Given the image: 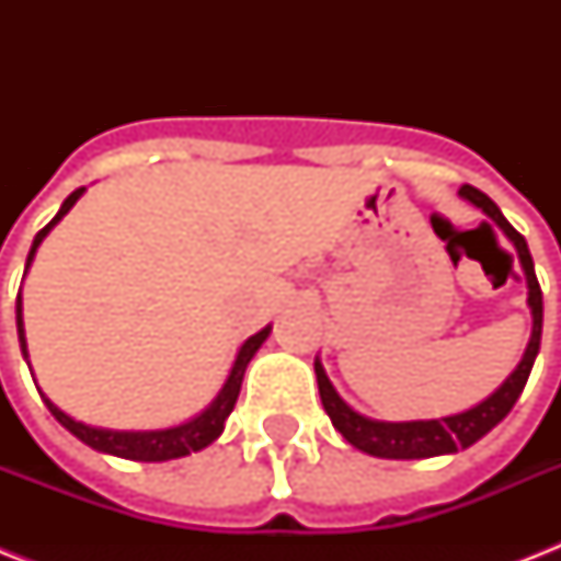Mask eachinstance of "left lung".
Wrapping results in <instances>:
<instances>
[{
	"label": "left lung",
	"instance_id": "obj_1",
	"mask_svg": "<svg viewBox=\"0 0 561 561\" xmlns=\"http://www.w3.org/2000/svg\"><path fill=\"white\" fill-rule=\"evenodd\" d=\"M460 197H466V201L474 203L478 209L486 211L489 218L504 229V236L513 241L515 250H518L522 267L524 273H527V288H530V294H527V306H530L533 311L530 343H527V352H524L522 364L515 367V373L510 375L489 399H483L471 410H462L457 416L425 419V422H378V419L360 416L358 410H352L350 404L337 396V390H334L332 381H329V375H325L323 364L314 360L317 387H320V399H323V408L325 413H329V419H332V425L341 431L346 443L355 445L358 451L373 454V457H387V460H425V457L454 454L460 451V448L474 445L480 436H486L489 431L513 410V404L518 401V396H522L524 383L530 378L536 355H539L541 288L539 279H536V271H533L530 247H527L522 232L504 218V211L497 209L495 201L486 197L480 188L460 186Z\"/></svg>",
	"mask_w": 561,
	"mask_h": 561
}]
</instances>
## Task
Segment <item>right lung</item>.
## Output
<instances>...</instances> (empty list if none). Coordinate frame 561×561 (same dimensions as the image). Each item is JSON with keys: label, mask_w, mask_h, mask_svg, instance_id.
Listing matches in <instances>:
<instances>
[{"label": "right lung", "mask_w": 561, "mask_h": 561, "mask_svg": "<svg viewBox=\"0 0 561 561\" xmlns=\"http://www.w3.org/2000/svg\"><path fill=\"white\" fill-rule=\"evenodd\" d=\"M81 194H83V186L75 188V192L66 197L64 206H60V211H57L55 218L48 220L46 227L39 229L37 238H34V244H31L25 271H28L31 262H34V253H37L39 241L48 236V229L55 227L57 220L64 218L66 211L72 209ZM16 332H20L22 358H28V346H25V329H22V299L20 297H16ZM267 334H271V325H267V329H262L259 334H253V337H247L244 346L238 350V358H236V364H232V373H229L227 383L220 387V392L215 396V401H211L209 408L203 410V413H197L194 419H188V422H183V425L165 427V431H107V427L83 425V422H75L72 416H66L64 410L57 408V404H51V401H48L43 392H39V396H43V401H46V408L51 410V416H55L57 422H60L66 431H69V434H75L78 439H81V443H87L90 448H95V451H104V454H113V457H125V460H139V462L178 460V457H186V454H192V451H201V448H206V445H211L215 439H218L220 431H224V422H227V416L232 413V408H236L238 392H241V381H244L247 364H250V358L255 355V350H259V346L267 341Z\"/></svg>", "instance_id": "obj_1"}]
</instances>
